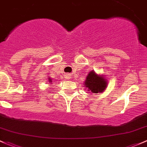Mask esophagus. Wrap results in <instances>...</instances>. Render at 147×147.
Segmentation results:
<instances>
[{
	"label": "esophagus",
	"mask_w": 147,
	"mask_h": 147,
	"mask_svg": "<svg viewBox=\"0 0 147 147\" xmlns=\"http://www.w3.org/2000/svg\"><path fill=\"white\" fill-rule=\"evenodd\" d=\"M65 78H66V79L69 80V79H71V76L70 74H66V75H65Z\"/></svg>",
	"instance_id": "34e87169"
}]
</instances>
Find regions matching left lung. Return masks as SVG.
Returning a JSON list of instances; mask_svg holds the SVG:
<instances>
[{"instance_id": "obj_1", "label": "left lung", "mask_w": 147, "mask_h": 147, "mask_svg": "<svg viewBox=\"0 0 147 147\" xmlns=\"http://www.w3.org/2000/svg\"><path fill=\"white\" fill-rule=\"evenodd\" d=\"M84 83L86 89L92 93L103 92L107 86V79L102 76L97 75L94 71L88 74Z\"/></svg>"}]
</instances>
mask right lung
<instances>
[{"mask_svg":"<svg viewBox=\"0 0 147 147\" xmlns=\"http://www.w3.org/2000/svg\"><path fill=\"white\" fill-rule=\"evenodd\" d=\"M48 81L50 82V83H52V79L50 78H48Z\"/></svg>","mask_w":147,"mask_h":147,"instance_id":"add662e5","label":"right lung"}]
</instances>
